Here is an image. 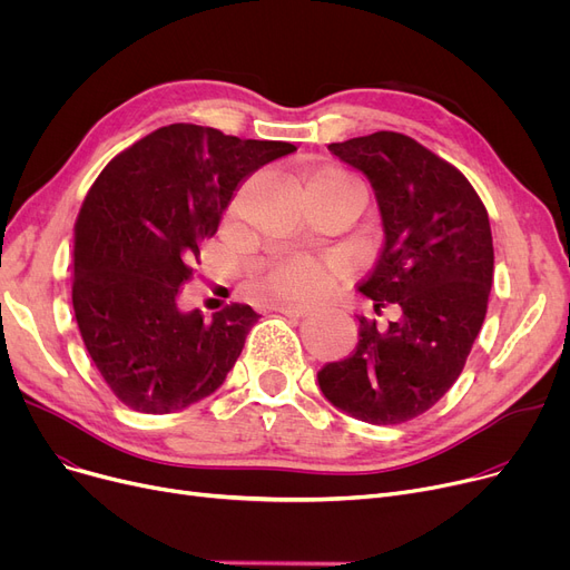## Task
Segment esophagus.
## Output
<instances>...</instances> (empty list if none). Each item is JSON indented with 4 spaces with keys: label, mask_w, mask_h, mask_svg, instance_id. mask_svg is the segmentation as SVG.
I'll return each instance as SVG.
<instances>
[{
    "label": "esophagus",
    "mask_w": 570,
    "mask_h": 570,
    "mask_svg": "<svg viewBox=\"0 0 570 570\" xmlns=\"http://www.w3.org/2000/svg\"><path fill=\"white\" fill-rule=\"evenodd\" d=\"M275 312H279V314H284V316H291V318H301V316H305V314L309 312V307H305V305H291V303H279V305H275Z\"/></svg>",
    "instance_id": "obj_1"
}]
</instances>
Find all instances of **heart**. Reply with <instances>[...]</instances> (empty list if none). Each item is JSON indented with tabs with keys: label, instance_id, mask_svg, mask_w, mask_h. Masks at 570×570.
<instances>
[{
	"label": "heart",
	"instance_id": "1",
	"mask_svg": "<svg viewBox=\"0 0 570 570\" xmlns=\"http://www.w3.org/2000/svg\"><path fill=\"white\" fill-rule=\"evenodd\" d=\"M307 185L346 187L355 183L342 170L325 168L314 173ZM327 279H331V273H327L325 263L314 258H288L265 275L263 291L275 301H312L327 288Z\"/></svg>",
	"mask_w": 570,
	"mask_h": 570
}]
</instances>
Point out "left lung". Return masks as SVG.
Returning a JSON list of instances; mask_svg holds the SVG:
<instances>
[{"label": "left lung", "mask_w": 570, "mask_h": 570, "mask_svg": "<svg viewBox=\"0 0 570 570\" xmlns=\"http://www.w3.org/2000/svg\"><path fill=\"white\" fill-rule=\"evenodd\" d=\"M327 149L374 187L385 243L361 293L374 312L400 305V318L376 327L357 316L355 351L327 363L318 385L357 421L400 425L451 391L481 333L494 275L488 209L453 164L404 134Z\"/></svg>", "instance_id": "obj_1"}]
</instances>
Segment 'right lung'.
Instances as JSON below:
<instances>
[{"instance_id": "obj_1", "label": "right lung", "mask_w": 570, "mask_h": 570, "mask_svg": "<svg viewBox=\"0 0 570 570\" xmlns=\"http://www.w3.org/2000/svg\"><path fill=\"white\" fill-rule=\"evenodd\" d=\"M295 149L179 122L127 147L95 179L73 228L71 301L85 348L119 402L170 413L224 383L258 314L239 303L213 316L185 312L179 286L237 185Z\"/></svg>"}]
</instances>
